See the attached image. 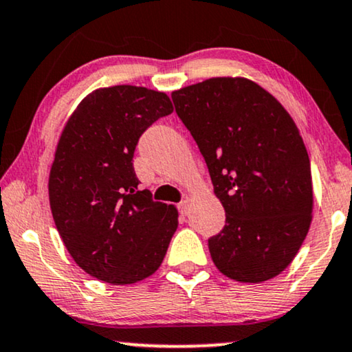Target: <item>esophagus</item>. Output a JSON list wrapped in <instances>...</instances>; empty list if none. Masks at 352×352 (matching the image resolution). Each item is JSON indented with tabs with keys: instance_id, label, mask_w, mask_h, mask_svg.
<instances>
[{
	"instance_id": "34e87169",
	"label": "esophagus",
	"mask_w": 352,
	"mask_h": 352,
	"mask_svg": "<svg viewBox=\"0 0 352 352\" xmlns=\"http://www.w3.org/2000/svg\"><path fill=\"white\" fill-rule=\"evenodd\" d=\"M177 208H179V211H181L182 216H187V214L190 212V201H188V200L181 201L179 206H177Z\"/></svg>"
}]
</instances>
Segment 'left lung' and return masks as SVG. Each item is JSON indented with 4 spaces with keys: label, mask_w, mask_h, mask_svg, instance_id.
<instances>
[{
    "label": "left lung",
    "mask_w": 352,
    "mask_h": 352,
    "mask_svg": "<svg viewBox=\"0 0 352 352\" xmlns=\"http://www.w3.org/2000/svg\"><path fill=\"white\" fill-rule=\"evenodd\" d=\"M171 98L226 210V226L208 239L214 265L241 283L274 278L311 223V166L297 125L273 95L241 78L203 80Z\"/></svg>",
    "instance_id": "left-lung-1"
}]
</instances>
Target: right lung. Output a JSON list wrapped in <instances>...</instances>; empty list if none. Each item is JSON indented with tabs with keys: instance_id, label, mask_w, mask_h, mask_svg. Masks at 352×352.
<instances>
[{
	"instance_id": "right-lung-1",
	"label": "right lung",
	"mask_w": 352,
	"mask_h": 352,
	"mask_svg": "<svg viewBox=\"0 0 352 352\" xmlns=\"http://www.w3.org/2000/svg\"><path fill=\"white\" fill-rule=\"evenodd\" d=\"M171 113L162 91L98 89L80 101L60 136L50 210L71 257L100 281L138 283L164 262L177 211L140 190L133 154L141 135Z\"/></svg>"
}]
</instances>
